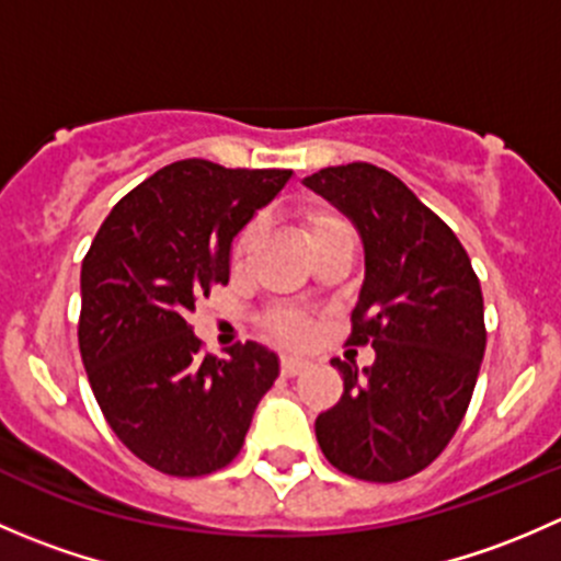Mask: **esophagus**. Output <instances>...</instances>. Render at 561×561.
<instances>
[{"label":"esophagus","mask_w":561,"mask_h":561,"mask_svg":"<svg viewBox=\"0 0 561 561\" xmlns=\"http://www.w3.org/2000/svg\"><path fill=\"white\" fill-rule=\"evenodd\" d=\"M304 369H307V360L304 358H296V355H285V358H282V375L285 377L301 375Z\"/></svg>","instance_id":"1"}]
</instances>
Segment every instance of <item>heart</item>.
<instances>
[{
	"instance_id": "b5f03b06",
	"label": "heart",
	"mask_w": 561,
	"mask_h": 561,
	"mask_svg": "<svg viewBox=\"0 0 561 561\" xmlns=\"http://www.w3.org/2000/svg\"><path fill=\"white\" fill-rule=\"evenodd\" d=\"M333 225H342L339 219L333 217H312V222H309V236L317 233V230H325V228H333ZM249 239H252V230L249 233H244V239H241L239 249H244L249 244ZM271 333H274L276 339H282V342L287 344H301L307 342L309 336V322L307 317L301 314H293V312H282L276 314L274 320H271Z\"/></svg>"
}]
</instances>
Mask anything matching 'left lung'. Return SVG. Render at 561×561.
<instances>
[{"label": "left lung", "instance_id": "left-lung-1", "mask_svg": "<svg viewBox=\"0 0 561 561\" xmlns=\"http://www.w3.org/2000/svg\"><path fill=\"white\" fill-rule=\"evenodd\" d=\"M304 186L353 222L364 285L350 344L375 364L333 358L344 396L314 423L317 443L344 474L396 483L450 443L485 353L483 293L454 230L393 173L369 162L325 168Z\"/></svg>", "mask_w": 561, "mask_h": 561}]
</instances>
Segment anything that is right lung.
<instances>
[{
	"instance_id": "add662e5",
	"label": "right lung",
	"mask_w": 561,
	"mask_h": 561,
	"mask_svg": "<svg viewBox=\"0 0 561 561\" xmlns=\"http://www.w3.org/2000/svg\"><path fill=\"white\" fill-rule=\"evenodd\" d=\"M293 171H230L181 160L113 206L81 265L78 344L113 434L175 478L217 472L239 456L279 355L257 342L203 358L195 298L228 285L241 230Z\"/></svg>"
}]
</instances>
